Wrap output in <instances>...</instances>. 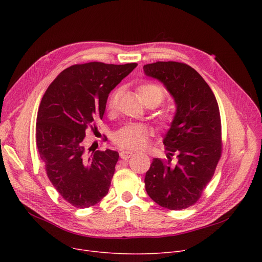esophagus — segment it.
<instances>
[{"instance_id": "34e87169", "label": "esophagus", "mask_w": 262, "mask_h": 262, "mask_svg": "<svg viewBox=\"0 0 262 262\" xmlns=\"http://www.w3.org/2000/svg\"><path fill=\"white\" fill-rule=\"evenodd\" d=\"M133 156V152L130 150H125V149H122L120 152V157L124 160H127L128 158H130Z\"/></svg>"}]
</instances>
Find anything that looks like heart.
Listing matches in <instances>:
<instances>
[{"label": "heart", "instance_id": "b5f03b06", "mask_svg": "<svg viewBox=\"0 0 262 262\" xmlns=\"http://www.w3.org/2000/svg\"><path fill=\"white\" fill-rule=\"evenodd\" d=\"M138 92L142 102L146 104H153L157 106L164 99V90L152 82H146L138 87ZM119 98V90H115L108 100V108L115 109ZM172 120V116L169 113H163L160 116V122L162 124H168ZM115 141L123 146L128 148H140L144 146L147 139V129L141 124H128L115 134Z\"/></svg>", "mask_w": 262, "mask_h": 262}]
</instances>
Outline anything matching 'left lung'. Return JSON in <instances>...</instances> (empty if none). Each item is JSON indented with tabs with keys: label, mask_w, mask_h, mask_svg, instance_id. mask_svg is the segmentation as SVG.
Returning <instances> with one entry per match:
<instances>
[{
	"label": "left lung",
	"mask_w": 262,
	"mask_h": 262,
	"mask_svg": "<svg viewBox=\"0 0 262 262\" xmlns=\"http://www.w3.org/2000/svg\"><path fill=\"white\" fill-rule=\"evenodd\" d=\"M143 71L161 82L176 108L170 128L163 136L168 159H153L145 173V190L161 207L184 209L200 199L221 157L217 102L207 82L188 64L157 61L144 64ZM174 152L178 160L172 164Z\"/></svg>",
	"instance_id": "8db88e82"
}]
</instances>
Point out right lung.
Here are the masks:
<instances>
[{"label": "right lung", "mask_w": 262, "mask_h": 262, "mask_svg": "<svg viewBox=\"0 0 262 262\" xmlns=\"http://www.w3.org/2000/svg\"><path fill=\"white\" fill-rule=\"evenodd\" d=\"M137 63L88 62L67 68L47 89L36 124V144L50 182L74 207L88 208L107 193L119 153L88 155L86 129L103 118L108 94Z\"/></svg>", "instance_id": "right-lung-1"}]
</instances>
